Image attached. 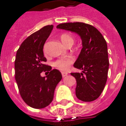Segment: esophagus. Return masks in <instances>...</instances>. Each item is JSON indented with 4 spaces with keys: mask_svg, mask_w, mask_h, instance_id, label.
I'll list each match as a JSON object with an SVG mask.
<instances>
[{
    "mask_svg": "<svg viewBox=\"0 0 126 126\" xmlns=\"http://www.w3.org/2000/svg\"><path fill=\"white\" fill-rule=\"evenodd\" d=\"M67 75H68V73L67 72H62V76H63V78H65Z\"/></svg>",
    "mask_w": 126,
    "mask_h": 126,
    "instance_id": "34e87169",
    "label": "esophagus"
}]
</instances>
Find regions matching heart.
I'll use <instances>...</instances> for the list:
<instances>
[{
	"instance_id": "b5f03b06",
	"label": "heart",
	"mask_w": 126,
	"mask_h": 126,
	"mask_svg": "<svg viewBox=\"0 0 126 126\" xmlns=\"http://www.w3.org/2000/svg\"><path fill=\"white\" fill-rule=\"evenodd\" d=\"M61 39L63 44L65 46H68L69 44L73 45L74 43V38L73 36L69 34H63L61 36ZM74 63V58L73 57L61 58L58 59L53 63V65L61 70L65 71L68 70L70 66Z\"/></svg>"
}]
</instances>
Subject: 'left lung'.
Returning a JSON list of instances; mask_svg holds the SVG:
<instances>
[{
  "label": "left lung",
  "mask_w": 126,
  "mask_h": 126,
  "mask_svg": "<svg viewBox=\"0 0 126 126\" xmlns=\"http://www.w3.org/2000/svg\"><path fill=\"white\" fill-rule=\"evenodd\" d=\"M56 27L80 36L82 48L74 67L82 70V73H72L71 75L77 82L76 96L82 101H94L101 95L108 77L107 41L96 28L83 22L62 23Z\"/></svg>",
  "instance_id": "left-lung-1"
}]
</instances>
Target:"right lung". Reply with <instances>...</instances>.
Instances as JSON below:
<instances>
[{
	"label": "right lung",
	"instance_id": "add662e5",
	"mask_svg": "<svg viewBox=\"0 0 126 126\" xmlns=\"http://www.w3.org/2000/svg\"><path fill=\"white\" fill-rule=\"evenodd\" d=\"M47 25L29 36L17 51L15 61V79L20 95L25 103L34 109L48 106L53 99L54 91L62 79L61 73L46 64L44 45L53 30ZM43 71H50L41 77Z\"/></svg>",
	"mask_w": 126,
	"mask_h": 126
}]
</instances>
